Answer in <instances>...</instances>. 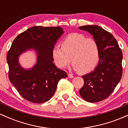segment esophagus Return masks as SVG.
Masks as SVG:
<instances>
[{
    "label": "esophagus",
    "instance_id": "1",
    "mask_svg": "<svg viewBox=\"0 0 128 128\" xmlns=\"http://www.w3.org/2000/svg\"><path fill=\"white\" fill-rule=\"evenodd\" d=\"M68 77L70 78H73L74 76L72 74H71V73H68Z\"/></svg>",
    "mask_w": 128,
    "mask_h": 128
}]
</instances>
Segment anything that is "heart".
Instances as JSON below:
<instances>
[{
    "label": "heart",
    "mask_w": 128,
    "mask_h": 128,
    "mask_svg": "<svg viewBox=\"0 0 128 128\" xmlns=\"http://www.w3.org/2000/svg\"><path fill=\"white\" fill-rule=\"evenodd\" d=\"M54 62L64 68L73 59L74 68L81 74H87L98 66L100 57L99 46L96 40L87 38L84 35L72 33L61 42V47L55 46L52 50Z\"/></svg>",
    "instance_id": "1"
}]
</instances>
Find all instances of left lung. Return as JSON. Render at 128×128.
<instances>
[{"mask_svg": "<svg viewBox=\"0 0 128 128\" xmlns=\"http://www.w3.org/2000/svg\"><path fill=\"white\" fill-rule=\"evenodd\" d=\"M79 28L93 36L100 51V61L96 68L82 76L84 84L79 93L86 102H98L108 98L121 79L122 52L114 36L100 26L86 25Z\"/></svg>", "mask_w": 128, "mask_h": 128, "instance_id": "left-lung-1", "label": "left lung"}]
</instances>
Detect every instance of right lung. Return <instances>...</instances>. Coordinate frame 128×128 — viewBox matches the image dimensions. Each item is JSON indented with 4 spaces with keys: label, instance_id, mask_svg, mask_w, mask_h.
<instances>
[{
    "label": "right lung",
    "instance_id": "obj_1",
    "mask_svg": "<svg viewBox=\"0 0 128 128\" xmlns=\"http://www.w3.org/2000/svg\"><path fill=\"white\" fill-rule=\"evenodd\" d=\"M63 33L59 26H34L13 41L6 57L9 79L20 95L29 102L41 104L49 100L59 80L67 77L66 72L54 64L52 55V49ZM31 48L38 52V62L30 70H24L19 65L18 58L22 52Z\"/></svg>",
    "mask_w": 128,
    "mask_h": 128
}]
</instances>
